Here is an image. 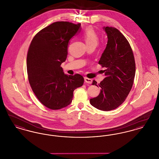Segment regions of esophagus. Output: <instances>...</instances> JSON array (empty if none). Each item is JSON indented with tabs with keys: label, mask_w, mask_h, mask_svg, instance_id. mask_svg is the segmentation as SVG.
Masks as SVG:
<instances>
[{
	"label": "esophagus",
	"mask_w": 159,
	"mask_h": 159,
	"mask_svg": "<svg viewBox=\"0 0 159 159\" xmlns=\"http://www.w3.org/2000/svg\"><path fill=\"white\" fill-rule=\"evenodd\" d=\"M84 81L86 83H89V84H91L92 82V80L91 79H89L88 77H84Z\"/></svg>",
	"instance_id": "obj_1"
}]
</instances>
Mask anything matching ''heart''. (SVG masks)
I'll use <instances>...</instances> for the list:
<instances>
[{
	"label": "heart",
	"instance_id": "heart-1",
	"mask_svg": "<svg viewBox=\"0 0 159 159\" xmlns=\"http://www.w3.org/2000/svg\"><path fill=\"white\" fill-rule=\"evenodd\" d=\"M83 38L88 47L97 46L98 44V35L92 28L89 27L83 31Z\"/></svg>",
	"mask_w": 159,
	"mask_h": 159
}]
</instances>
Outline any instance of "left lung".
I'll return each instance as SVG.
<instances>
[{
	"instance_id": "1",
	"label": "left lung",
	"mask_w": 159,
	"mask_h": 159,
	"mask_svg": "<svg viewBox=\"0 0 159 159\" xmlns=\"http://www.w3.org/2000/svg\"><path fill=\"white\" fill-rule=\"evenodd\" d=\"M108 42L98 64L106 67L104 79L98 86L100 93L90 99L91 105L102 111L116 109L125 101L132 88L135 62L128 40L118 29L104 27ZM97 82L93 81L92 84Z\"/></svg>"
}]
</instances>
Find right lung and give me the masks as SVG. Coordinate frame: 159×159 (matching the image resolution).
<instances>
[{
  "instance_id": "1",
  "label": "right lung",
  "mask_w": 159,
  "mask_h": 159,
  "mask_svg": "<svg viewBox=\"0 0 159 159\" xmlns=\"http://www.w3.org/2000/svg\"><path fill=\"white\" fill-rule=\"evenodd\" d=\"M80 29V23H52L39 31L29 46V83L39 101L49 109L59 110L70 104L73 92L83 85V76L65 75L61 67L66 60L70 40Z\"/></svg>"
}]
</instances>
